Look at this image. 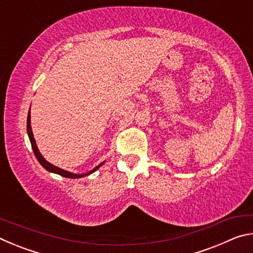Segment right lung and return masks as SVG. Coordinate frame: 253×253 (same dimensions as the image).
<instances>
[{
	"label": "right lung",
	"instance_id": "1",
	"mask_svg": "<svg viewBox=\"0 0 253 253\" xmlns=\"http://www.w3.org/2000/svg\"><path fill=\"white\" fill-rule=\"evenodd\" d=\"M27 130H28V136H29V139H30V143H31V146L33 149V153L34 155H36L37 160L39 161L40 164L43 166V168L49 170L51 173H54V174H58V175H61L63 177H68V178H79V177H84V176H87V175H90L91 173L96 172V170L100 168V166L104 164L105 162L100 163L99 165L96 166L95 169H91L90 172L88 173H84V174H75V173H71V172H68V170H65L62 169H59L57 166H54L49 163L48 161L44 160V157L41 155V153L39 152V148L37 146V143H36V139H34L33 137V132H32V128H31V114H30V109H29V114H28V121H27Z\"/></svg>",
	"mask_w": 253,
	"mask_h": 253
}]
</instances>
